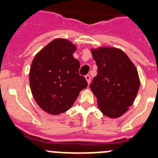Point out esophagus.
Wrapping results in <instances>:
<instances>
[{
  "instance_id": "1",
  "label": "esophagus",
  "mask_w": 158,
  "mask_h": 158,
  "mask_svg": "<svg viewBox=\"0 0 158 158\" xmlns=\"http://www.w3.org/2000/svg\"><path fill=\"white\" fill-rule=\"evenodd\" d=\"M85 79H86L87 82H88V84H90V81H91V77H90V75L89 74H86L85 75Z\"/></svg>"
}]
</instances>
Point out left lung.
Here are the masks:
<instances>
[{"label":"left lung","instance_id":"obj_1","mask_svg":"<svg viewBox=\"0 0 158 158\" xmlns=\"http://www.w3.org/2000/svg\"><path fill=\"white\" fill-rule=\"evenodd\" d=\"M98 65V74L90 89L98 98L104 115L117 118L126 112L139 89L136 67L124 52L112 48L92 50Z\"/></svg>","mask_w":158,"mask_h":158}]
</instances>
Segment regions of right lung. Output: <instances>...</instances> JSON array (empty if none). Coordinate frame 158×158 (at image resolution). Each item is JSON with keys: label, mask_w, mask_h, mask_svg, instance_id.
Here are the masks:
<instances>
[{"label": "right lung", "mask_w": 158, "mask_h": 158, "mask_svg": "<svg viewBox=\"0 0 158 158\" xmlns=\"http://www.w3.org/2000/svg\"><path fill=\"white\" fill-rule=\"evenodd\" d=\"M76 47L57 38L36 55L31 64L29 83L36 102L43 110L58 115L71 107L79 92L88 86L79 75L80 63L73 56Z\"/></svg>", "instance_id": "add662e5"}]
</instances>
